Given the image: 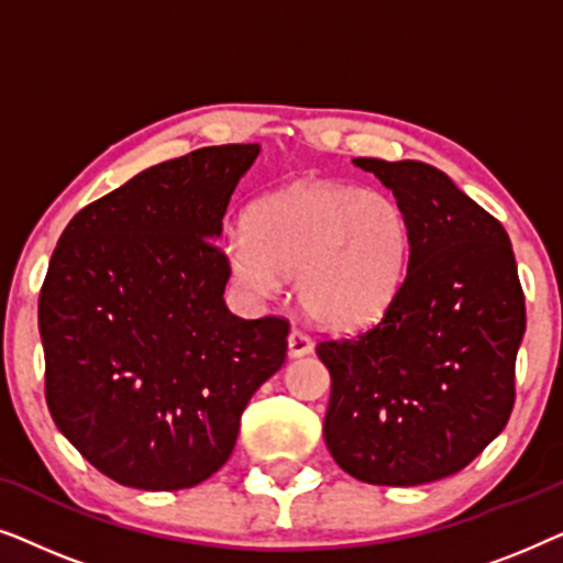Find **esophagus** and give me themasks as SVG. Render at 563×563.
Masks as SVG:
<instances>
[{
    "mask_svg": "<svg viewBox=\"0 0 563 563\" xmlns=\"http://www.w3.org/2000/svg\"><path fill=\"white\" fill-rule=\"evenodd\" d=\"M287 345H289V356H291V358L307 356V353L312 351L310 335L302 333V330H291L289 338H287Z\"/></svg>",
    "mask_w": 563,
    "mask_h": 563,
    "instance_id": "1",
    "label": "esophagus"
}]
</instances>
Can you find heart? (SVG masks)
I'll use <instances>...</instances> for the list:
<instances>
[{
	"label": "heart",
	"mask_w": 563,
	"mask_h": 563,
	"mask_svg": "<svg viewBox=\"0 0 563 563\" xmlns=\"http://www.w3.org/2000/svg\"><path fill=\"white\" fill-rule=\"evenodd\" d=\"M410 251L412 222L395 197L302 179L251 207L245 235L228 245V266L251 295L297 279L299 307L314 325L353 333L395 305Z\"/></svg>",
	"instance_id": "heart-1"
}]
</instances>
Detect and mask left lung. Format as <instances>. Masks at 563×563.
Segmentation results:
<instances>
[{
	"instance_id": "1",
	"label": "left lung",
	"mask_w": 563,
	"mask_h": 563,
	"mask_svg": "<svg viewBox=\"0 0 563 563\" xmlns=\"http://www.w3.org/2000/svg\"><path fill=\"white\" fill-rule=\"evenodd\" d=\"M353 164L405 207L412 251L395 305L372 330L318 343L330 372L322 435L356 479L415 487L461 472L503 433L526 297L505 228L441 168Z\"/></svg>"
}]
</instances>
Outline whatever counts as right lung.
Here are the masks:
<instances>
[{"label": "right lung", "mask_w": 563, "mask_h": 563, "mask_svg": "<svg viewBox=\"0 0 563 563\" xmlns=\"http://www.w3.org/2000/svg\"><path fill=\"white\" fill-rule=\"evenodd\" d=\"M258 153L212 145L145 168L74 214L51 256L37 302L45 402L68 443L125 487L212 476L287 358V320H243L222 299V218Z\"/></svg>", "instance_id": "1"}]
</instances>
